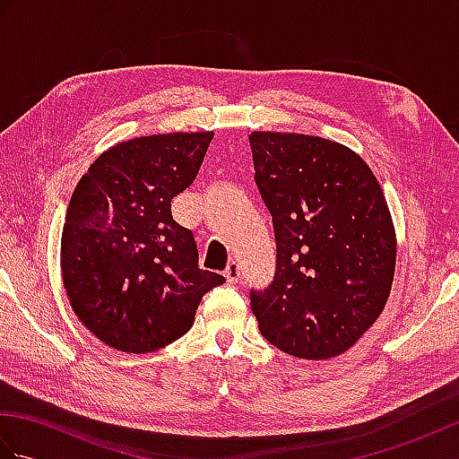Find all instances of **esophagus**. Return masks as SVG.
Masks as SVG:
<instances>
[{
	"label": "esophagus",
	"instance_id": "obj_1",
	"mask_svg": "<svg viewBox=\"0 0 459 459\" xmlns=\"http://www.w3.org/2000/svg\"><path fill=\"white\" fill-rule=\"evenodd\" d=\"M224 276H227V280L230 281V284H235V281H238V278H240V266L237 264L235 260L229 262L227 270H224Z\"/></svg>",
	"mask_w": 459,
	"mask_h": 459
}]
</instances>
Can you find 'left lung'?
Returning a JSON list of instances; mask_svg holds the SVG:
<instances>
[{"label": "left lung", "mask_w": 459, "mask_h": 459, "mask_svg": "<svg viewBox=\"0 0 459 459\" xmlns=\"http://www.w3.org/2000/svg\"><path fill=\"white\" fill-rule=\"evenodd\" d=\"M248 140L276 237L274 280L250 290L260 333L288 355L337 357L391 294L396 237L383 189L337 142L280 132Z\"/></svg>", "instance_id": "8db88e82"}]
</instances>
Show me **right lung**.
<instances>
[{"label":"right lung","mask_w":459,"mask_h":459,"mask_svg":"<svg viewBox=\"0 0 459 459\" xmlns=\"http://www.w3.org/2000/svg\"><path fill=\"white\" fill-rule=\"evenodd\" d=\"M212 132L143 135L104 152L68 203L61 268L84 327L124 353H150L193 325L203 296L224 284L199 268L171 199L195 181Z\"/></svg>","instance_id":"1"}]
</instances>
